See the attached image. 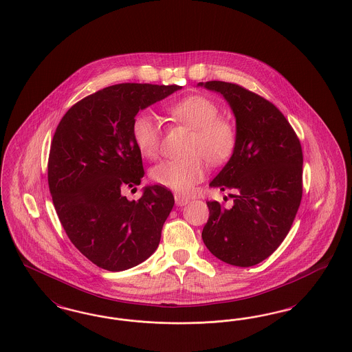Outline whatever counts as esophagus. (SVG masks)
<instances>
[{"label": "esophagus", "mask_w": 352, "mask_h": 352, "mask_svg": "<svg viewBox=\"0 0 352 352\" xmlns=\"http://www.w3.org/2000/svg\"><path fill=\"white\" fill-rule=\"evenodd\" d=\"M174 199H175V204L177 206H186L187 203H190V198H186V197L179 195V194H175Z\"/></svg>", "instance_id": "1"}]
</instances>
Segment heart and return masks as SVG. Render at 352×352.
Listing matches in <instances>:
<instances>
[{
  "label": "heart",
  "mask_w": 352,
  "mask_h": 352,
  "mask_svg": "<svg viewBox=\"0 0 352 352\" xmlns=\"http://www.w3.org/2000/svg\"><path fill=\"white\" fill-rule=\"evenodd\" d=\"M168 118L192 129L186 153L181 158L165 160L151 170V179L174 191L187 194L206 175L204 158L212 164L226 162L236 146L234 124L219 118L218 105L201 95H190L170 104ZM132 140L142 157L154 160L162 145L161 125L149 112H141L132 122Z\"/></svg>",
  "instance_id": "heart-1"
}]
</instances>
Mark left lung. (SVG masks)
Instances as JSON below:
<instances>
[{"label":"left lung","mask_w":352,"mask_h":352,"mask_svg":"<svg viewBox=\"0 0 352 352\" xmlns=\"http://www.w3.org/2000/svg\"><path fill=\"white\" fill-rule=\"evenodd\" d=\"M223 95L236 118V146L210 184L231 190L234 206L207 201L201 239L219 260L252 267L284 241L302 199L301 142L280 109L239 84L199 83Z\"/></svg>","instance_id":"obj_1"}]
</instances>
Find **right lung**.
I'll use <instances>...</instances> for the list:
<instances>
[{
	"mask_svg": "<svg viewBox=\"0 0 352 352\" xmlns=\"http://www.w3.org/2000/svg\"><path fill=\"white\" fill-rule=\"evenodd\" d=\"M181 88L115 84L74 104L56 126L47 164L52 203L71 243L99 268H133L160 244L174 197L158 184L137 201L124 195L145 174L132 122Z\"/></svg>",
	"mask_w": 352,
	"mask_h": 352,
	"instance_id": "obj_1",
	"label": "right lung"
}]
</instances>
